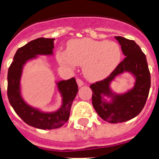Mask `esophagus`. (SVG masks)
Returning <instances> with one entry per match:
<instances>
[{
	"mask_svg": "<svg viewBox=\"0 0 159 159\" xmlns=\"http://www.w3.org/2000/svg\"><path fill=\"white\" fill-rule=\"evenodd\" d=\"M77 85H78V87H82L84 85V82H82V80L80 79V78H77Z\"/></svg>",
	"mask_w": 159,
	"mask_h": 159,
	"instance_id": "obj_1",
	"label": "esophagus"
}]
</instances>
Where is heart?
Instances as JSON below:
<instances>
[{"instance_id":"obj_1","label":"heart","mask_w":159,"mask_h":159,"mask_svg":"<svg viewBox=\"0 0 159 159\" xmlns=\"http://www.w3.org/2000/svg\"><path fill=\"white\" fill-rule=\"evenodd\" d=\"M121 49L112 41L81 39L70 41L67 50L57 51V59L63 66L75 68L82 66L85 77L89 81H99L106 77L119 64Z\"/></svg>"}]
</instances>
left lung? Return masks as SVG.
I'll use <instances>...</instances> for the list:
<instances>
[{
  "label": "left lung",
  "mask_w": 159,
  "mask_h": 159,
  "mask_svg": "<svg viewBox=\"0 0 159 159\" xmlns=\"http://www.w3.org/2000/svg\"><path fill=\"white\" fill-rule=\"evenodd\" d=\"M121 45V50L126 56L110 76L92 83V105L104 120L110 123H120L134 118L145 106L150 89V72L145 54L134 40L116 36ZM125 71L132 73L136 78L135 87L125 94H114L109 88L110 82L116 75ZM103 94L111 96V102H106Z\"/></svg>",
  "instance_id": "left-lung-1"
}]
</instances>
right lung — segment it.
Masks as SVG:
<instances>
[{
  "instance_id": "1",
  "label": "right lung",
  "mask_w": 159,
  "mask_h": 159,
  "mask_svg": "<svg viewBox=\"0 0 159 159\" xmlns=\"http://www.w3.org/2000/svg\"><path fill=\"white\" fill-rule=\"evenodd\" d=\"M53 40L54 39L39 38L18 48L7 75V97L14 111L27 125L41 129L59 128L67 123L72 102L78 92L74 77L57 82V88L62 97V105L58 111L52 113L41 112L38 109L31 107L21 97L20 82L23 66L28 60L34 58L37 55L53 54Z\"/></svg>"
}]
</instances>
